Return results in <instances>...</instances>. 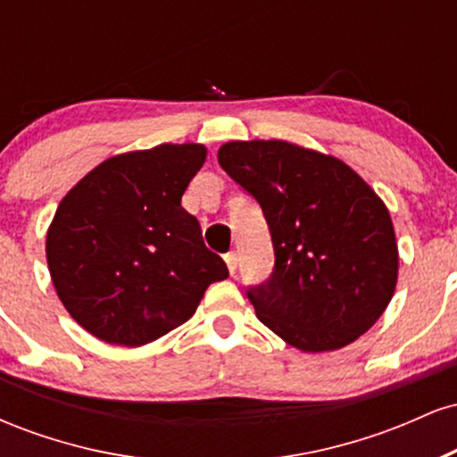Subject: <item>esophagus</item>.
<instances>
[{
    "mask_svg": "<svg viewBox=\"0 0 457 457\" xmlns=\"http://www.w3.org/2000/svg\"><path fill=\"white\" fill-rule=\"evenodd\" d=\"M223 260H225V264H228L229 272H232V275H234L236 266H238V255H236V251H229V253H225Z\"/></svg>",
    "mask_w": 457,
    "mask_h": 457,
    "instance_id": "1",
    "label": "esophagus"
}]
</instances>
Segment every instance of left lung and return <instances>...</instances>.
<instances>
[{"mask_svg":"<svg viewBox=\"0 0 457 457\" xmlns=\"http://www.w3.org/2000/svg\"><path fill=\"white\" fill-rule=\"evenodd\" d=\"M217 156L270 229L275 269L246 290L260 322L303 353L344 348L374 327L400 264L374 188L344 161L290 141H229Z\"/></svg>","mask_w":457,"mask_h":457,"instance_id":"left-lung-1","label":"left lung"}]
</instances>
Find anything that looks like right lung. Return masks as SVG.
Returning a JSON list of instances; mask_svg holds the SVG:
<instances>
[{
	"label": "right lung",
	"mask_w": 457,
	"mask_h": 457,
	"mask_svg": "<svg viewBox=\"0 0 457 457\" xmlns=\"http://www.w3.org/2000/svg\"><path fill=\"white\" fill-rule=\"evenodd\" d=\"M202 144L112 156L57 206L46 264L62 305L94 337L144 345L185 324L228 266L180 199L202 170Z\"/></svg>",
	"instance_id": "1"
}]
</instances>
